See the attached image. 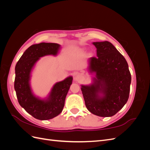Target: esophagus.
<instances>
[{
    "instance_id": "obj_1",
    "label": "esophagus",
    "mask_w": 150,
    "mask_h": 150,
    "mask_svg": "<svg viewBox=\"0 0 150 150\" xmlns=\"http://www.w3.org/2000/svg\"><path fill=\"white\" fill-rule=\"evenodd\" d=\"M81 78V76L79 73H75L74 74V79L76 81H79Z\"/></svg>"
}]
</instances>
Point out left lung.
Returning a JSON list of instances; mask_svg holds the SVG:
<instances>
[{"instance_id":"1","label":"left lung","mask_w":150,"mask_h":150,"mask_svg":"<svg viewBox=\"0 0 150 150\" xmlns=\"http://www.w3.org/2000/svg\"><path fill=\"white\" fill-rule=\"evenodd\" d=\"M97 57L88 60L92 82L81 86L86 106L93 115L111 117L129 98L131 76L123 56L108 41L94 42Z\"/></svg>"}]
</instances>
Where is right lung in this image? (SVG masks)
I'll list each match as a JSON object with an SVG mask.
<instances>
[{"mask_svg":"<svg viewBox=\"0 0 150 150\" xmlns=\"http://www.w3.org/2000/svg\"><path fill=\"white\" fill-rule=\"evenodd\" d=\"M57 43L41 42L33 44L22 54L15 67L14 89L21 107L39 120L54 118L62 112L66 95L72 83V76L54 84L46 98L36 96L31 88L32 72L40 57L56 56L61 50Z\"/></svg>","mask_w":150,"mask_h":150,"instance_id":"obj_1","label":"right lung"}]
</instances>
